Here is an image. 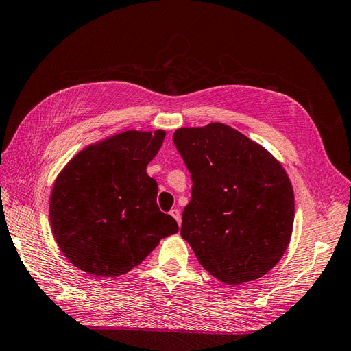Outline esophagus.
Wrapping results in <instances>:
<instances>
[{"label":"esophagus","mask_w":351,"mask_h":351,"mask_svg":"<svg viewBox=\"0 0 351 351\" xmlns=\"http://www.w3.org/2000/svg\"><path fill=\"white\" fill-rule=\"evenodd\" d=\"M169 215H171V217L178 222V226L182 224V215H180V210H178L177 208H174V209L169 210Z\"/></svg>","instance_id":"obj_1"}]
</instances>
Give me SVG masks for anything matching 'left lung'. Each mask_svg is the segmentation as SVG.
Masks as SVG:
<instances>
[{
  "label": "left lung",
  "mask_w": 351,
  "mask_h": 351,
  "mask_svg": "<svg viewBox=\"0 0 351 351\" xmlns=\"http://www.w3.org/2000/svg\"><path fill=\"white\" fill-rule=\"evenodd\" d=\"M192 178L182 237L199 263L228 285L256 280L281 259L291 237L294 193L267 149L221 123L176 130Z\"/></svg>",
  "instance_id": "left-lung-1"
}]
</instances>
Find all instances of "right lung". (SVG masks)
Masks as SVG:
<instances>
[{
	"label": "right lung",
	"instance_id": "1",
	"mask_svg": "<svg viewBox=\"0 0 351 351\" xmlns=\"http://www.w3.org/2000/svg\"><path fill=\"white\" fill-rule=\"evenodd\" d=\"M164 137V130L115 134L79 152L60 173L49 219L74 267L98 277L123 275L178 231L159 210L158 184L146 174Z\"/></svg>",
	"mask_w": 351,
	"mask_h": 351
}]
</instances>
